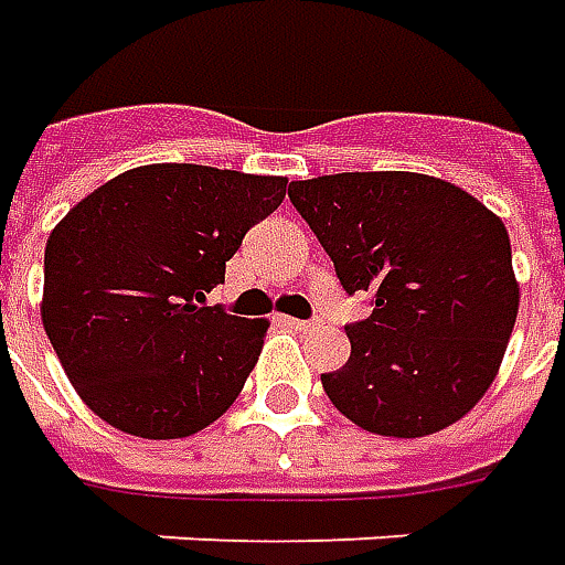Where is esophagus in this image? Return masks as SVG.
I'll return each mask as SVG.
<instances>
[{
    "label": "esophagus",
    "mask_w": 565,
    "mask_h": 565,
    "mask_svg": "<svg viewBox=\"0 0 565 565\" xmlns=\"http://www.w3.org/2000/svg\"><path fill=\"white\" fill-rule=\"evenodd\" d=\"M287 327H294L299 333H309V330H321V321H299V318H284Z\"/></svg>",
    "instance_id": "esophagus-1"
}]
</instances>
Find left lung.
I'll list each match as a JSON object with an SVG mask.
<instances>
[{
  "label": "left lung",
  "instance_id": "obj_1",
  "mask_svg": "<svg viewBox=\"0 0 565 565\" xmlns=\"http://www.w3.org/2000/svg\"><path fill=\"white\" fill-rule=\"evenodd\" d=\"M290 201L342 287L370 290L351 354L321 385L339 413L382 437L444 431L487 394L514 330L520 284L499 216L428 173H327Z\"/></svg>",
  "mask_w": 565,
  "mask_h": 565
}]
</instances>
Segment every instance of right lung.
I'll return each instance as SVG.
<instances>
[{
    "instance_id": "obj_1",
    "label": "right lung",
    "mask_w": 565,
    "mask_h": 565,
    "mask_svg": "<svg viewBox=\"0 0 565 565\" xmlns=\"http://www.w3.org/2000/svg\"><path fill=\"white\" fill-rule=\"evenodd\" d=\"M287 177L140 164L78 201L45 244L42 323L78 397L113 428L177 440L207 428L259 361L266 318L207 294Z\"/></svg>"
}]
</instances>
